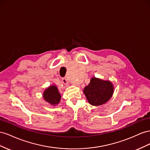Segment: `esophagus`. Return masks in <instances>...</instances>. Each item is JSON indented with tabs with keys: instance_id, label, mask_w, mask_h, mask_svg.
Segmentation results:
<instances>
[{
	"instance_id": "esophagus-1",
	"label": "esophagus",
	"mask_w": 150,
	"mask_h": 150,
	"mask_svg": "<svg viewBox=\"0 0 150 150\" xmlns=\"http://www.w3.org/2000/svg\"><path fill=\"white\" fill-rule=\"evenodd\" d=\"M62 83H63L64 85H67L68 84V81H67V79H66V78H62Z\"/></svg>"
}]
</instances>
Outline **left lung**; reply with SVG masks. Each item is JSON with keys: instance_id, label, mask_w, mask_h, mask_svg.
<instances>
[{"instance_id": "obj_1", "label": "left lung", "mask_w": 150, "mask_h": 150, "mask_svg": "<svg viewBox=\"0 0 150 150\" xmlns=\"http://www.w3.org/2000/svg\"><path fill=\"white\" fill-rule=\"evenodd\" d=\"M114 91V85L110 80H104L93 76L83 92L88 103L97 106L108 102L112 97Z\"/></svg>"}]
</instances>
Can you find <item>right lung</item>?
<instances>
[{"label":"right lung","instance_id":"add662e5","mask_svg":"<svg viewBox=\"0 0 150 150\" xmlns=\"http://www.w3.org/2000/svg\"><path fill=\"white\" fill-rule=\"evenodd\" d=\"M44 100L52 106L57 105L61 100L62 96L57 85H51L47 87L42 93Z\"/></svg>","mask_w":150,"mask_h":150}]
</instances>
